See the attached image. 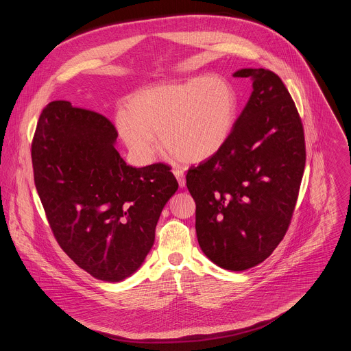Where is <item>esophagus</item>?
<instances>
[{
	"label": "esophagus",
	"mask_w": 351,
	"mask_h": 351,
	"mask_svg": "<svg viewBox=\"0 0 351 351\" xmlns=\"http://www.w3.org/2000/svg\"><path fill=\"white\" fill-rule=\"evenodd\" d=\"M173 175L175 178L178 179V183L180 187H184L186 186V178H184V171L180 169V168H175L173 169Z\"/></svg>",
	"instance_id": "34e87169"
}]
</instances>
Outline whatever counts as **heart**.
Returning a JSON list of instances; mask_svg holds the SVG:
<instances>
[{
  "mask_svg": "<svg viewBox=\"0 0 351 351\" xmlns=\"http://www.w3.org/2000/svg\"><path fill=\"white\" fill-rule=\"evenodd\" d=\"M238 98L219 75L158 84L133 94L117 118L119 136L141 164L164 147L178 158L199 162L218 154L233 132Z\"/></svg>",
  "mask_w": 351,
  "mask_h": 351,
  "instance_id": "heart-1",
  "label": "heart"
}]
</instances>
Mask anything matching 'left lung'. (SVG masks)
Instances as JSON below:
<instances>
[{
    "instance_id": "left-lung-1",
    "label": "left lung",
    "mask_w": 351,
    "mask_h": 351,
    "mask_svg": "<svg viewBox=\"0 0 351 351\" xmlns=\"http://www.w3.org/2000/svg\"><path fill=\"white\" fill-rule=\"evenodd\" d=\"M225 147L187 172L202 252L218 267L245 271L267 260L291 223L306 165L304 130L282 80L265 69Z\"/></svg>"
}]
</instances>
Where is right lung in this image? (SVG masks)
Here are the masks:
<instances>
[{
	"instance_id": "add662e5",
	"label": "right lung",
	"mask_w": 351,
	"mask_h": 351,
	"mask_svg": "<svg viewBox=\"0 0 351 351\" xmlns=\"http://www.w3.org/2000/svg\"><path fill=\"white\" fill-rule=\"evenodd\" d=\"M114 125L69 101L48 104L32 141L35 186L66 254L93 277L136 272L155 242L162 207L179 184L162 162L126 165Z\"/></svg>"
}]
</instances>
